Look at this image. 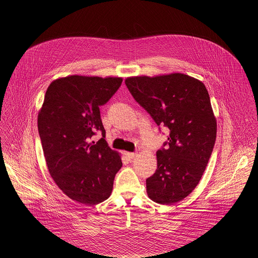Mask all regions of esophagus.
<instances>
[{
    "mask_svg": "<svg viewBox=\"0 0 258 258\" xmlns=\"http://www.w3.org/2000/svg\"><path fill=\"white\" fill-rule=\"evenodd\" d=\"M125 155H126V157H127L129 160H132V159H134V158H135V156H136V153H132V152H126V153H125Z\"/></svg>",
    "mask_w": 258,
    "mask_h": 258,
    "instance_id": "esophagus-1",
    "label": "esophagus"
}]
</instances>
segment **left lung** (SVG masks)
<instances>
[{"instance_id":"8db88e82","label":"left lung","mask_w":258,"mask_h":258,"mask_svg":"<svg viewBox=\"0 0 258 258\" xmlns=\"http://www.w3.org/2000/svg\"><path fill=\"white\" fill-rule=\"evenodd\" d=\"M125 84L158 126L170 130L157 151V170L146 180L148 197L161 205L184 200L199 184L217 137V119L205 84L183 74L132 76Z\"/></svg>"}]
</instances>
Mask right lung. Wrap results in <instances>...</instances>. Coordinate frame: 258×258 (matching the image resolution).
Segmentation results:
<instances>
[{"label":"right lung","instance_id":"right-lung-1","mask_svg":"<svg viewBox=\"0 0 258 258\" xmlns=\"http://www.w3.org/2000/svg\"><path fill=\"white\" fill-rule=\"evenodd\" d=\"M121 77L70 75L53 80L37 116V128L51 178L72 200L97 205L110 197L119 153L105 138L99 106L122 83ZM101 132L97 142L92 137Z\"/></svg>","mask_w":258,"mask_h":258}]
</instances>
